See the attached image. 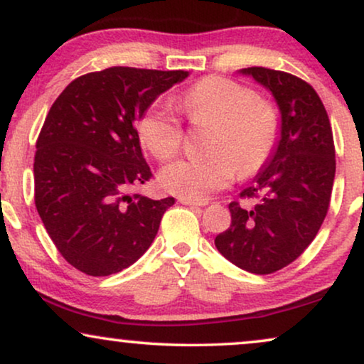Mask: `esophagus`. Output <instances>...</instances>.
<instances>
[{
	"label": "esophagus",
	"mask_w": 364,
	"mask_h": 364,
	"mask_svg": "<svg viewBox=\"0 0 364 364\" xmlns=\"http://www.w3.org/2000/svg\"><path fill=\"white\" fill-rule=\"evenodd\" d=\"M178 202L183 203V205H188V207H203V205H207L205 200L198 202V200H191V198H178Z\"/></svg>",
	"instance_id": "obj_1"
}]
</instances>
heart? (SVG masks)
Wrapping results in <instances>:
<instances>
[{
  "label": "heart",
  "instance_id": "1",
  "mask_svg": "<svg viewBox=\"0 0 364 364\" xmlns=\"http://www.w3.org/2000/svg\"><path fill=\"white\" fill-rule=\"evenodd\" d=\"M178 107L192 124H213L207 157H186L161 171L166 191L205 200L240 173L265 166L280 136V114L252 87L227 77H205L183 94ZM139 141L156 159H171L182 146L183 127L171 107L152 106L137 121Z\"/></svg>",
  "mask_w": 364,
  "mask_h": 364
}]
</instances>
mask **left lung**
I'll list each match as a JSON object with an SVG mask.
<instances>
[{
	"mask_svg": "<svg viewBox=\"0 0 364 364\" xmlns=\"http://www.w3.org/2000/svg\"><path fill=\"white\" fill-rule=\"evenodd\" d=\"M273 94L280 141L267 166L243 188L253 205L230 202L232 223L215 247L242 270L268 275L295 262L325 220L336 161L331 124L315 89L290 73L242 69Z\"/></svg>",
	"mask_w": 364,
	"mask_h": 364,
	"instance_id": "obj_1",
	"label": "left lung"
}]
</instances>
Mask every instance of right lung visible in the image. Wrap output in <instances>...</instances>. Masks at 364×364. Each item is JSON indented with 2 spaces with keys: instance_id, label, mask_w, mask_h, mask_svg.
<instances>
[{
  "instance_id": "add662e5",
  "label": "right lung",
  "mask_w": 364,
  "mask_h": 364,
  "mask_svg": "<svg viewBox=\"0 0 364 364\" xmlns=\"http://www.w3.org/2000/svg\"><path fill=\"white\" fill-rule=\"evenodd\" d=\"M187 76L107 68L74 79L49 109L34 154V203L59 253L79 272H121L156 238L176 200L131 193L152 177L134 124Z\"/></svg>"
}]
</instances>
